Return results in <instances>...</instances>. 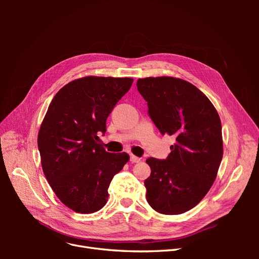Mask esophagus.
<instances>
[{
	"label": "esophagus",
	"mask_w": 259,
	"mask_h": 259,
	"mask_svg": "<svg viewBox=\"0 0 259 259\" xmlns=\"http://www.w3.org/2000/svg\"><path fill=\"white\" fill-rule=\"evenodd\" d=\"M130 160H131V162H132V163H139L140 161H142V159L138 158V156H136V155H134V154H132V155H131Z\"/></svg>",
	"instance_id": "1"
}]
</instances>
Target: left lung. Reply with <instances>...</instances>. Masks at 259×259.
<instances>
[{"label": "left lung", "mask_w": 259, "mask_h": 259, "mask_svg": "<svg viewBox=\"0 0 259 259\" xmlns=\"http://www.w3.org/2000/svg\"><path fill=\"white\" fill-rule=\"evenodd\" d=\"M137 90L161 134L174 135L165 160L147 159V201L154 210L178 215L210 189L223 159L222 123L215 107L191 83L171 76L138 79Z\"/></svg>", "instance_id": "1"}]
</instances>
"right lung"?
Returning <instances> with one entry per match:
<instances>
[{"mask_svg":"<svg viewBox=\"0 0 259 259\" xmlns=\"http://www.w3.org/2000/svg\"><path fill=\"white\" fill-rule=\"evenodd\" d=\"M131 77L85 76L65 85L46 112L37 135L44 175L53 191L76 213L91 214L108 201V188L130 160L100 144L112 109L131 89Z\"/></svg>","mask_w":259,"mask_h":259,"instance_id":"obj_1","label":"right lung"}]
</instances>
